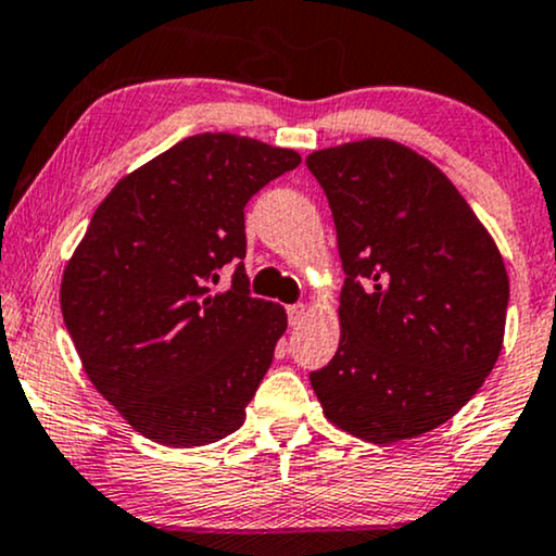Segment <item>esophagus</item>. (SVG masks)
Returning a JSON list of instances; mask_svg holds the SVG:
<instances>
[{
    "mask_svg": "<svg viewBox=\"0 0 556 556\" xmlns=\"http://www.w3.org/2000/svg\"><path fill=\"white\" fill-rule=\"evenodd\" d=\"M305 316H308V308H305L303 303H295L287 308V318H290V327H300V324L305 321Z\"/></svg>",
    "mask_w": 556,
    "mask_h": 556,
    "instance_id": "obj_1",
    "label": "esophagus"
}]
</instances>
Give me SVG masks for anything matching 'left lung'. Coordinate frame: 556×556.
Returning a JSON list of instances; mask_svg holds the SVG:
<instances>
[{
    "label": "left lung",
    "mask_w": 556,
    "mask_h": 556,
    "mask_svg": "<svg viewBox=\"0 0 556 556\" xmlns=\"http://www.w3.org/2000/svg\"><path fill=\"white\" fill-rule=\"evenodd\" d=\"M329 198L342 269L340 348L311 374L337 429L374 444L429 433L502 353L500 248L437 164L366 138L305 159Z\"/></svg>",
    "instance_id": "obj_1"
}]
</instances>
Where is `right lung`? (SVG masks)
<instances>
[{
    "label": "right lung",
    "instance_id": "1",
    "mask_svg": "<svg viewBox=\"0 0 556 556\" xmlns=\"http://www.w3.org/2000/svg\"><path fill=\"white\" fill-rule=\"evenodd\" d=\"M300 154L201 132L125 175L99 203L62 274V316L83 371L127 424L164 446L219 442L245 424L287 329L251 298L245 203Z\"/></svg>",
    "mask_w": 556,
    "mask_h": 556
}]
</instances>
